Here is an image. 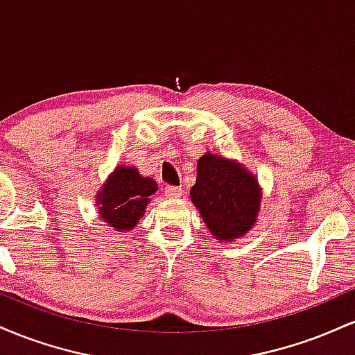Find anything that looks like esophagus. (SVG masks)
I'll return each mask as SVG.
<instances>
[{
  "mask_svg": "<svg viewBox=\"0 0 355 355\" xmlns=\"http://www.w3.org/2000/svg\"><path fill=\"white\" fill-rule=\"evenodd\" d=\"M165 195L168 198H178L182 195V189H180V187L168 185V187H165Z\"/></svg>",
  "mask_w": 355,
  "mask_h": 355,
  "instance_id": "1",
  "label": "esophagus"
}]
</instances>
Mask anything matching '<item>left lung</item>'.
<instances>
[{"label":"left lung","mask_w":355,"mask_h":355,"mask_svg":"<svg viewBox=\"0 0 355 355\" xmlns=\"http://www.w3.org/2000/svg\"><path fill=\"white\" fill-rule=\"evenodd\" d=\"M190 200L220 243L242 239L254 229L262 205V189L254 173L234 158L203 153Z\"/></svg>","instance_id":"obj_1"}]
</instances>
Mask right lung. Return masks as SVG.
Instances as JSON below:
<instances>
[{"mask_svg": "<svg viewBox=\"0 0 355 355\" xmlns=\"http://www.w3.org/2000/svg\"><path fill=\"white\" fill-rule=\"evenodd\" d=\"M157 190V182L144 177L135 166L118 165L96 191L95 203L100 218L120 234L133 230Z\"/></svg>", "mask_w": 355, "mask_h": 355, "instance_id": "right-lung-1", "label": "right lung"}]
</instances>
